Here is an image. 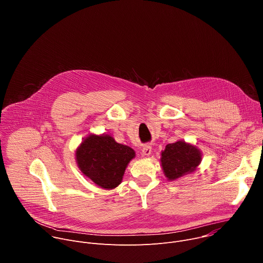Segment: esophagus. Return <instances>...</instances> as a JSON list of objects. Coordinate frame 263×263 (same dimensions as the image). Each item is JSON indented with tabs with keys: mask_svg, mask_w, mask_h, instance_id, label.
I'll use <instances>...</instances> for the list:
<instances>
[{
	"mask_svg": "<svg viewBox=\"0 0 263 263\" xmlns=\"http://www.w3.org/2000/svg\"><path fill=\"white\" fill-rule=\"evenodd\" d=\"M151 153H152V146L148 145V144L143 145V147L141 149V154L143 156H149V155H151Z\"/></svg>",
	"mask_w": 263,
	"mask_h": 263,
	"instance_id": "34e87169",
	"label": "esophagus"
}]
</instances>
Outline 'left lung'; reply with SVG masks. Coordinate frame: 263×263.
Listing matches in <instances>:
<instances>
[{"instance_id":"left-lung-1","label":"left lung","mask_w":263,"mask_h":263,"mask_svg":"<svg viewBox=\"0 0 263 263\" xmlns=\"http://www.w3.org/2000/svg\"><path fill=\"white\" fill-rule=\"evenodd\" d=\"M202 161L200 148L191 142L177 140L168 143L161 152L160 164L164 176L168 181H176L179 178L196 172Z\"/></svg>"}]
</instances>
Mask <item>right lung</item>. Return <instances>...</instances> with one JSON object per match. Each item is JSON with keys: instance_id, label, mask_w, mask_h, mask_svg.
<instances>
[{"instance_id": "right-lung-1", "label": "right lung", "mask_w": 263, "mask_h": 263, "mask_svg": "<svg viewBox=\"0 0 263 263\" xmlns=\"http://www.w3.org/2000/svg\"><path fill=\"white\" fill-rule=\"evenodd\" d=\"M76 162L81 173L103 190H115L123 180L135 151L119 143L109 134L86 136L76 149Z\"/></svg>"}]
</instances>
